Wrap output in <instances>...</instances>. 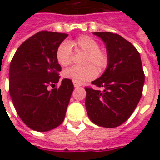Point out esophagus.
I'll return each instance as SVG.
<instances>
[{
	"label": "esophagus",
	"mask_w": 160,
	"mask_h": 160,
	"mask_svg": "<svg viewBox=\"0 0 160 160\" xmlns=\"http://www.w3.org/2000/svg\"><path fill=\"white\" fill-rule=\"evenodd\" d=\"M73 86H74V87H80L81 85L79 83H75V82H73Z\"/></svg>",
	"instance_id": "esophagus-1"
}]
</instances>
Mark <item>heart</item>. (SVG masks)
I'll list each match as a JSON object with an SVG mask.
<instances>
[{
	"label": "heart",
	"mask_w": 160,
	"mask_h": 160,
	"mask_svg": "<svg viewBox=\"0 0 160 160\" xmlns=\"http://www.w3.org/2000/svg\"><path fill=\"white\" fill-rule=\"evenodd\" d=\"M86 53L82 67H71L63 72V76L75 83H82L92 80L98 73L108 66L109 56L104 49H99L97 40L89 36H80L69 42H62L56 50V60L61 66L67 67L73 61V50Z\"/></svg>",
	"instance_id": "1"
}]
</instances>
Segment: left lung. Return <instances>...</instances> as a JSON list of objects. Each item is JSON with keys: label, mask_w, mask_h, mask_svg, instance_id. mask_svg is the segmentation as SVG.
<instances>
[{"label": "left lung", "mask_w": 160, "mask_h": 160, "mask_svg": "<svg viewBox=\"0 0 160 160\" xmlns=\"http://www.w3.org/2000/svg\"><path fill=\"white\" fill-rule=\"evenodd\" d=\"M93 34L105 43L109 63L104 73L92 82L104 90L85 87L87 115L98 126L116 128L133 114L142 95L145 74L141 56L131 42L118 34Z\"/></svg>", "instance_id": "left-lung-1"}]
</instances>
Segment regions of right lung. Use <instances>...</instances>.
I'll use <instances>...</instances> for the list:
<instances>
[{
    "label": "right lung",
    "mask_w": 160,
    "mask_h": 160,
    "mask_svg": "<svg viewBox=\"0 0 160 160\" xmlns=\"http://www.w3.org/2000/svg\"><path fill=\"white\" fill-rule=\"evenodd\" d=\"M66 33L42 31L26 40L16 50L9 68V93L17 113L30 128L45 132L65 118L73 91L72 80L59 87L62 67L56 60L58 46Z\"/></svg>",
    "instance_id": "1"
}]
</instances>
